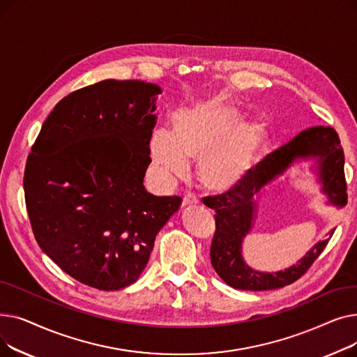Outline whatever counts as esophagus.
<instances>
[{
	"instance_id": "obj_1",
	"label": "esophagus",
	"mask_w": 357,
	"mask_h": 357,
	"mask_svg": "<svg viewBox=\"0 0 357 357\" xmlns=\"http://www.w3.org/2000/svg\"><path fill=\"white\" fill-rule=\"evenodd\" d=\"M198 204V198L195 195H186L182 201V207L183 208H188V207H192V205H197Z\"/></svg>"
}]
</instances>
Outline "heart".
<instances>
[{
    "mask_svg": "<svg viewBox=\"0 0 357 357\" xmlns=\"http://www.w3.org/2000/svg\"><path fill=\"white\" fill-rule=\"evenodd\" d=\"M240 112L220 100H201L176 109L172 131L156 128L149 142L152 167L162 179H182L199 163V181L214 192L245 183L266 149L271 130L240 121Z\"/></svg>",
    "mask_w": 357,
    "mask_h": 357,
    "instance_id": "1",
    "label": "heart"
}]
</instances>
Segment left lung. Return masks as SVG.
<instances>
[{"label": "left lung", "instance_id": "left-lung-1", "mask_svg": "<svg viewBox=\"0 0 357 357\" xmlns=\"http://www.w3.org/2000/svg\"><path fill=\"white\" fill-rule=\"evenodd\" d=\"M310 159L315 160L314 172L328 204L343 208L347 204L343 147L335 130L324 126L301 131L289 143L268 155L237 188L204 198V204L215 211V234L210 249L211 264L227 285L245 291L284 288L301 278L327 246L334 229L295 265L272 273L252 269L241 255L243 240L253 227L257 199L265 186L282 176L295 162Z\"/></svg>", "mask_w": 357, "mask_h": 357}]
</instances>
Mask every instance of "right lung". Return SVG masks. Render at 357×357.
Segmentation results:
<instances>
[{
	"mask_svg": "<svg viewBox=\"0 0 357 357\" xmlns=\"http://www.w3.org/2000/svg\"><path fill=\"white\" fill-rule=\"evenodd\" d=\"M160 86L105 79L56 104L24 171L26 207L40 249L101 291L135 284L181 197H156L143 178Z\"/></svg>",
	"mask_w": 357,
	"mask_h": 357,
	"instance_id": "right-lung-1",
	"label": "right lung"
}]
</instances>
